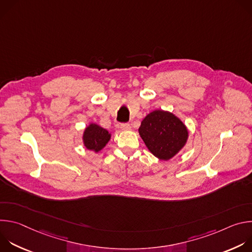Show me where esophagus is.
Instances as JSON below:
<instances>
[{
	"mask_svg": "<svg viewBox=\"0 0 252 252\" xmlns=\"http://www.w3.org/2000/svg\"><path fill=\"white\" fill-rule=\"evenodd\" d=\"M121 128L123 130H129L130 129V125L129 124H122Z\"/></svg>",
	"mask_w": 252,
	"mask_h": 252,
	"instance_id": "1",
	"label": "esophagus"
}]
</instances>
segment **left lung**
I'll use <instances>...</instances> for the list:
<instances>
[{
  "label": "left lung",
  "mask_w": 252,
  "mask_h": 252,
  "mask_svg": "<svg viewBox=\"0 0 252 252\" xmlns=\"http://www.w3.org/2000/svg\"><path fill=\"white\" fill-rule=\"evenodd\" d=\"M138 132L149 151L161 160L177 155L189 138L186 125L173 114L162 110H156L143 119Z\"/></svg>",
  "instance_id": "left-lung-1"
}]
</instances>
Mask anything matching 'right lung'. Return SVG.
Returning a JSON list of instances; mask_svg holds the SVG:
<instances>
[{"mask_svg":"<svg viewBox=\"0 0 252 252\" xmlns=\"http://www.w3.org/2000/svg\"><path fill=\"white\" fill-rule=\"evenodd\" d=\"M112 134L109 133L106 129L102 128L96 124H90L83 134V141L85 147L94 151V153H98L101 151L109 140L111 139Z\"/></svg>","mask_w":252,"mask_h":252,"instance_id":"obj_1","label":"right lung"}]
</instances>
